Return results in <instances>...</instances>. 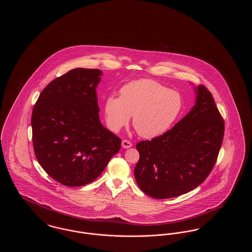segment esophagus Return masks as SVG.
<instances>
[{
    "label": "esophagus",
    "instance_id": "esophagus-1",
    "mask_svg": "<svg viewBox=\"0 0 252 252\" xmlns=\"http://www.w3.org/2000/svg\"><path fill=\"white\" fill-rule=\"evenodd\" d=\"M122 146H123L124 148H129V147H131L132 144L129 141H127V140H123V141H122Z\"/></svg>",
    "mask_w": 252,
    "mask_h": 252
}]
</instances>
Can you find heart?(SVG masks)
I'll return each mask as SVG.
<instances>
[{
  "label": "heart",
  "mask_w": 252,
  "mask_h": 252,
  "mask_svg": "<svg viewBox=\"0 0 252 252\" xmlns=\"http://www.w3.org/2000/svg\"><path fill=\"white\" fill-rule=\"evenodd\" d=\"M182 97L152 79L133 80L120 89V97L108 96L105 114L108 127L119 131L133 115V126L144 138H155L167 131L180 115Z\"/></svg>",
  "instance_id": "1"
}]
</instances>
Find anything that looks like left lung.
I'll use <instances>...</instances> for the list:
<instances>
[{"label":"left lung","mask_w":252,"mask_h":252,"mask_svg":"<svg viewBox=\"0 0 252 252\" xmlns=\"http://www.w3.org/2000/svg\"><path fill=\"white\" fill-rule=\"evenodd\" d=\"M196 103L174 127L136 145L140 158L134 176L147 195L180 196L200 185L216 165L225 123L211 92L199 85Z\"/></svg>","instance_id":"8db88e82"}]
</instances>
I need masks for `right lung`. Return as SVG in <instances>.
I'll use <instances>...</instances> for the list:
<instances>
[{
	"instance_id": "1",
	"label": "right lung",
	"mask_w": 252,
	"mask_h": 252,
	"mask_svg": "<svg viewBox=\"0 0 252 252\" xmlns=\"http://www.w3.org/2000/svg\"><path fill=\"white\" fill-rule=\"evenodd\" d=\"M98 69H73L51 81L33 108L34 152L49 176L65 186L96 180L121 147L99 120Z\"/></svg>"
}]
</instances>
